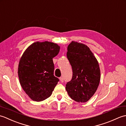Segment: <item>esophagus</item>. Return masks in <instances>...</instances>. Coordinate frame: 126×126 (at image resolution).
<instances>
[{
	"label": "esophagus",
	"mask_w": 126,
	"mask_h": 126,
	"mask_svg": "<svg viewBox=\"0 0 126 126\" xmlns=\"http://www.w3.org/2000/svg\"><path fill=\"white\" fill-rule=\"evenodd\" d=\"M60 81L61 83H63L64 82V78L63 77H61L60 78Z\"/></svg>",
	"instance_id": "34e87169"
}]
</instances>
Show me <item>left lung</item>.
Here are the masks:
<instances>
[{
	"label": "left lung",
	"instance_id": "left-lung-1",
	"mask_svg": "<svg viewBox=\"0 0 126 126\" xmlns=\"http://www.w3.org/2000/svg\"><path fill=\"white\" fill-rule=\"evenodd\" d=\"M66 56L73 70L71 81L66 84V92L74 101L86 102L100 83L98 62L87 45L74 41L68 45Z\"/></svg>",
	"mask_w": 126,
	"mask_h": 126
}]
</instances>
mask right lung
<instances>
[{
	"mask_svg": "<svg viewBox=\"0 0 126 126\" xmlns=\"http://www.w3.org/2000/svg\"><path fill=\"white\" fill-rule=\"evenodd\" d=\"M60 49L53 43L37 42L30 45L21 57L19 79L23 90L32 100L39 102L49 97L60 81L53 75L52 60Z\"/></svg>",
	"mask_w": 126,
	"mask_h": 126,
	"instance_id": "right-lung-1",
	"label": "right lung"
}]
</instances>
